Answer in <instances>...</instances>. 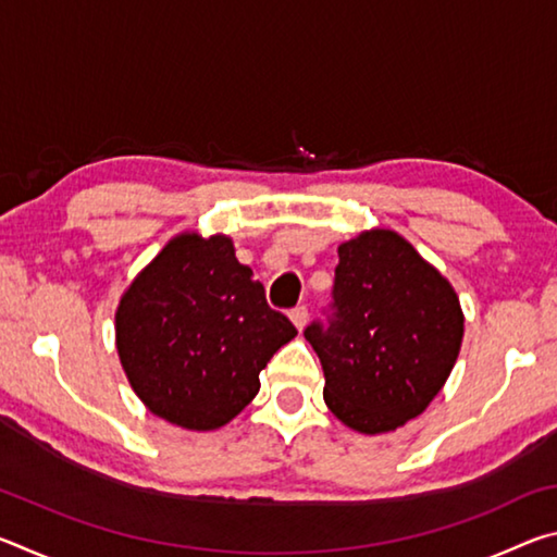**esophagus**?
I'll use <instances>...</instances> for the list:
<instances>
[{
	"mask_svg": "<svg viewBox=\"0 0 557 557\" xmlns=\"http://www.w3.org/2000/svg\"><path fill=\"white\" fill-rule=\"evenodd\" d=\"M289 319H292V324H295V326L299 329V332H301V329L307 326V319H309L307 307L301 305V307H295V309H292V312H289Z\"/></svg>",
	"mask_w": 557,
	"mask_h": 557,
	"instance_id": "esophagus-1",
	"label": "esophagus"
}]
</instances>
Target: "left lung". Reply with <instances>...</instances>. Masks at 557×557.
I'll return each mask as SVG.
<instances>
[{"label":"left lung","mask_w":557,"mask_h":557,"mask_svg":"<svg viewBox=\"0 0 557 557\" xmlns=\"http://www.w3.org/2000/svg\"><path fill=\"white\" fill-rule=\"evenodd\" d=\"M332 314L305 338L324 369V403L363 435L418 418L442 391L465 336L455 287L395 231L338 245Z\"/></svg>","instance_id":"8db88e82"}]
</instances>
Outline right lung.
<instances>
[{"instance_id":"add662e5","label":"right lung","mask_w":557,"mask_h":557,"mask_svg":"<svg viewBox=\"0 0 557 557\" xmlns=\"http://www.w3.org/2000/svg\"><path fill=\"white\" fill-rule=\"evenodd\" d=\"M295 336L225 235H176L115 312L132 391L157 418L199 432L223 428L256 398L260 371Z\"/></svg>"}]
</instances>
